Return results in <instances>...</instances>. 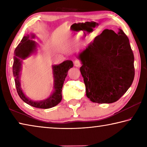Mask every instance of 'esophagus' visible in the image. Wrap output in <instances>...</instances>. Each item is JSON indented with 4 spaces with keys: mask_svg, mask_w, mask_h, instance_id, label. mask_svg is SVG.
Returning a JSON list of instances; mask_svg holds the SVG:
<instances>
[{
    "mask_svg": "<svg viewBox=\"0 0 147 147\" xmlns=\"http://www.w3.org/2000/svg\"><path fill=\"white\" fill-rule=\"evenodd\" d=\"M74 66L79 67H80L82 65V63H81L80 60H79V59H75L74 61Z\"/></svg>",
    "mask_w": 147,
    "mask_h": 147,
    "instance_id": "1",
    "label": "esophagus"
}]
</instances>
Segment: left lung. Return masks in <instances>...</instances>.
Segmentation results:
<instances>
[{"mask_svg":"<svg viewBox=\"0 0 147 147\" xmlns=\"http://www.w3.org/2000/svg\"><path fill=\"white\" fill-rule=\"evenodd\" d=\"M86 96L93 102L113 103L127 91L135 75L134 56L122 30L106 29L80 54Z\"/></svg>","mask_w":147,"mask_h":147,"instance_id":"1","label":"left lung"}]
</instances>
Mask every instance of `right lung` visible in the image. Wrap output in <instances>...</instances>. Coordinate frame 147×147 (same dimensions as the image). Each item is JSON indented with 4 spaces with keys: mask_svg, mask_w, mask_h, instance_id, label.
<instances>
[{
    "mask_svg": "<svg viewBox=\"0 0 147 147\" xmlns=\"http://www.w3.org/2000/svg\"><path fill=\"white\" fill-rule=\"evenodd\" d=\"M28 36H24L21 41V43L16 47L14 52L15 56L13 65V73L15 77V83H16L17 93L20 98L24 102L35 107V108L42 109L53 108L58 104L61 100L62 87H63L65 79L67 75L69 69L73 67V63L71 60H67L58 65L53 66L55 91L49 98L40 102H34L29 100L26 97L23 92L22 91L19 82V73L21 65V61L20 60V59L27 58L30 54L32 53L36 47L35 42L30 39H28Z\"/></svg>",
    "mask_w": 147,
    "mask_h": 147,
    "instance_id": "obj_1",
    "label": "right lung"
}]
</instances>
